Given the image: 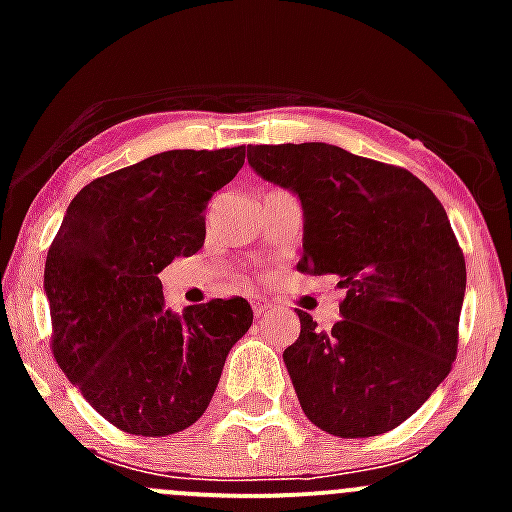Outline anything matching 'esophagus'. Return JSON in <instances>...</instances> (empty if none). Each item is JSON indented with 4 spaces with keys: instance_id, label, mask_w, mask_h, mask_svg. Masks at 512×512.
<instances>
[{
    "instance_id": "obj_1",
    "label": "esophagus",
    "mask_w": 512,
    "mask_h": 512,
    "mask_svg": "<svg viewBox=\"0 0 512 512\" xmlns=\"http://www.w3.org/2000/svg\"><path fill=\"white\" fill-rule=\"evenodd\" d=\"M250 304H252V312H255V317H262V314L272 307V304L262 297H252Z\"/></svg>"
}]
</instances>
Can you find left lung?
I'll use <instances>...</instances> for the list:
<instances>
[{
  "instance_id": "obj_1",
  "label": "left lung",
  "mask_w": 512,
  "mask_h": 512,
  "mask_svg": "<svg viewBox=\"0 0 512 512\" xmlns=\"http://www.w3.org/2000/svg\"><path fill=\"white\" fill-rule=\"evenodd\" d=\"M247 163L302 203L297 270L347 292L329 332L297 309L302 329L282 359L299 406L339 438L391 431L456 359L466 260L446 210L409 170L329 143L250 146Z\"/></svg>"
}]
</instances>
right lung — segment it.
<instances>
[{
  "label": "right lung",
  "mask_w": 512,
  "mask_h": 512,
  "mask_svg": "<svg viewBox=\"0 0 512 512\" xmlns=\"http://www.w3.org/2000/svg\"><path fill=\"white\" fill-rule=\"evenodd\" d=\"M245 163V146L165 151L91 180L49 247L51 352L106 421L170 436L208 409L230 349L250 329L247 299L165 309L158 272L205 242V208Z\"/></svg>",
  "instance_id": "add662e5"
}]
</instances>
